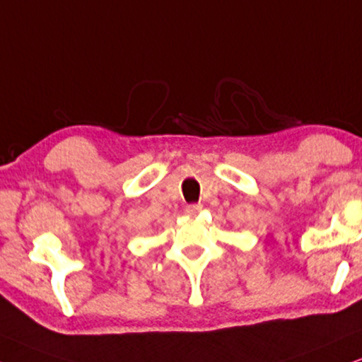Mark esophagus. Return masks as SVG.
<instances>
[{
    "label": "esophagus",
    "instance_id": "esophagus-1",
    "mask_svg": "<svg viewBox=\"0 0 362 362\" xmlns=\"http://www.w3.org/2000/svg\"><path fill=\"white\" fill-rule=\"evenodd\" d=\"M200 210H202V204H190V205H187V207H185V212L189 214L190 217H194V215L199 214Z\"/></svg>",
    "mask_w": 362,
    "mask_h": 362
}]
</instances>
